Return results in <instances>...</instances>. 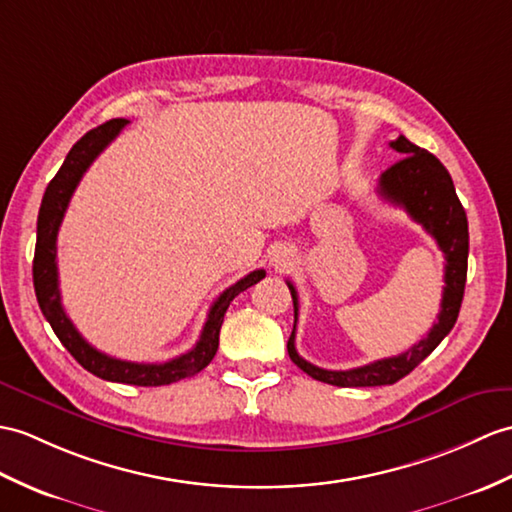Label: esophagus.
I'll return each mask as SVG.
<instances>
[{
	"label": "esophagus",
	"mask_w": 512,
	"mask_h": 512,
	"mask_svg": "<svg viewBox=\"0 0 512 512\" xmlns=\"http://www.w3.org/2000/svg\"><path fill=\"white\" fill-rule=\"evenodd\" d=\"M270 261H272V266H275V270H283L292 264V255L288 251H277L275 255H272Z\"/></svg>",
	"instance_id": "1"
}]
</instances>
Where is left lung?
I'll return each instance as SVG.
<instances>
[{
	"label": "left lung",
	"mask_w": 512,
	"mask_h": 512,
	"mask_svg": "<svg viewBox=\"0 0 512 512\" xmlns=\"http://www.w3.org/2000/svg\"><path fill=\"white\" fill-rule=\"evenodd\" d=\"M390 148L403 157L390 165L377 183V194L390 205L406 209L408 216L419 222L430 233L438 248L445 255V288L438 320L423 340L414 347L392 358L371 362L366 366L349 368V371H327L303 360L294 347L296 338V318H299V294L288 281V288L294 301V329L288 340L290 360L301 368L303 373L340 388H362V386H388L399 382L414 371L427 355H430L441 340L454 329L458 312L462 305L467 283V257H469V224L467 213L462 209L456 196L454 181H451L445 165L438 161L432 152L414 146L403 135L390 141Z\"/></svg>",
	"instance_id": "obj_1"
}]
</instances>
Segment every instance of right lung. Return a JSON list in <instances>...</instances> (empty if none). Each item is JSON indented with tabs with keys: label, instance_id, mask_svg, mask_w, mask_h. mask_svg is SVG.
Wrapping results in <instances>:
<instances>
[{
	"label": "right lung",
	"instance_id": "add662e5",
	"mask_svg": "<svg viewBox=\"0 0 512 512\" xmlns=\"http://www.w3.org/2000/svg\"><path fill=\"white\" fill-rule=\"evenodd\" d=\"M128 120L106 122L98 128L89 130L85 137H80L74 148L69 150L61 170L47 185L39 220H37V248H34V264H32V279H34V292H37V301L47 323L52 325L56 338L63 342V347L74 355L76 362L87 368L95 377L106 379V382H120L130 386H168L174 382H181L185 377H192L205 368L213 355L218 351L220 340V327L224 314H227L231 301L237 294L251 288L257 281L266 277V270H253L231 288L224 290L216 301H213L211 310L207 314V323L202 327L200 340L194 349L178 355V358L163 362V364H139V362H126L117 360L98 351L95 347L78 334V329L71 323L69 316L63 310L61 303V290H58V268H56V235L61 229V222L65 218V211L71 196H74L76 187L80 183L82 174L89 170V165L95 157L111 144V141L122 133V128Z\"/></svg>",
	"mask_w": 512,
	"mask_h": 512
}]
</instances>
